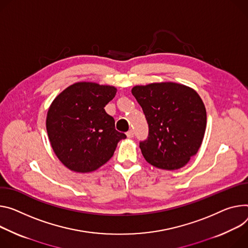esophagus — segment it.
<instances>
[{
	"label": "esophagus",
	"instance_id": "obj_1",
	"mask_svg": "<svg viewBox=\"0 0 248 248\" xmlns=\"http://www.w3.org/2000/svg\"><path fill=\"white\" fill-rule=\"evenodd\" d=\"M133 136H134V131H133L132 129H130V130H128V131L126 132V137H127L128 139L133 138Z\"/></svg>",
	"mask_w": 248,
	"mask_h": 248
}]
</instances>
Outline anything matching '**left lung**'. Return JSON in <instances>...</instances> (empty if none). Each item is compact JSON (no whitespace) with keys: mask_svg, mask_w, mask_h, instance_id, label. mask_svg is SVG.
I'll return each instance as SVG.
<instances>
[{"mask_svg":"<svg viewBox=\"0 0 248 248\" xmlns=\"http://www.w3.org/2000/svg\"><path fill=\"white\" fill-rule=\"evenodd\" d=\"M148 124V138L140 142L145 160L165 170L185 166L197 154L207 125L204 103L194 89L173 82L134 86Z\"/></svg>","mask_w":248,"mask_h":248,"instance_id":"1","label":"left lung"}]
</instances>
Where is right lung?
<instances>
[{"label":"right lung","instance_id":"right-lung-1","mask_svg":"<svg viewBox=\"0 0 248 248\" xmlns=\"http://www.w3.org/2000/svg\"><path fill=\"white\" fill-rule=\"evenodd\" d=\"M114 86L78 82L67 87L47 111L46 130L58 159L74 172H92L107 163L124 140L105 107L115 98Z\"/></svg>","mask_w":248,"mask_h":248}]
</instances>
